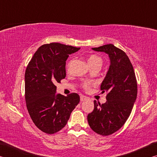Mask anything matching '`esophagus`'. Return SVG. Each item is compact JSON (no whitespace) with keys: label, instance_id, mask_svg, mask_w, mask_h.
Instances as JSON below:
<instances>
[{"label":"esophagus","instance_id":"obj_1","mask_svg":"<svg viewBox=\"0 0 157 157\" xmlns=\"http://www.w3.org/2000/svg\"><path fill=\"white\" fill-rule=\"evenodd\" d=\"M87 99H88V98L84 96V95H81V96H80V100L82 101H82H84V100H86Z\"/></svg>","mask_w":157,"mask_h":157}]
</instances>
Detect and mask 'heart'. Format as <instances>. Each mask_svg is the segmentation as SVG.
Wrapping results in <instances>:
<instances>
[{"mask_svg":"<svg viewBox=\"0 0 157 157\" xmlns=\"http://www.w3.org/2000/svg\"><path fill=\"white\" fill-rule=\"evenodd\" d=\"M87 61H88V63L90 66H92L94 65H100V66L102 65V59L96 55H91L88 57ZM71 62H70L68 63V68L69 67V66H70ZM94 84V82L85 81L83 82V84H82V87H83L85 90H88L90 89V87L93 86Z\"/></svg>","mask_w":157,"mask_h":157,"instance_id":"b5f03b06","label":"heart"}]
</instances>
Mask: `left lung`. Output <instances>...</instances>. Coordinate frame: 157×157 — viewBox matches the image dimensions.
Returning <instances> with one entry per match:
<instances>
[{"instance_id": "1", "label": "left lung", "mask_w": 157, "mask_h": 157, "mask_svg": "<svg viewBox=\"0 0 157 157\" xmlns=\"http://www.w3.org/2000/svg\"><path fill=\"white\" fill-rule=\"evenodd\" d=\"M92 50L109 55L110 66L100 85L107 91V101L100 105L94 100V109L87 116L92 130L102 136H108L120 129L132 112L137 96V82L134 71L126 53L107 44Z\"/></svg>"}]
</instances>
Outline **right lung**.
<instances>
[{
  "label": "right lung",
  "instance_id": "obj_1",
  "mask_svg": "<svg viewBox=\"0 0 157 157\" xmlns=\"http://www.w3.org/2000/svg\"><path fill=\"white\" fill-rule=\"evenodd\" d=\"M80 49L59 43L39 47L26 68L25 98L34 124L46 134H55L65 127L79 102L78 94L67 96L56 94L55 84L66 78V61Z\"/></svg>",
  "mask_w": 157,
  "mask_h": 157
}]
</instances>
